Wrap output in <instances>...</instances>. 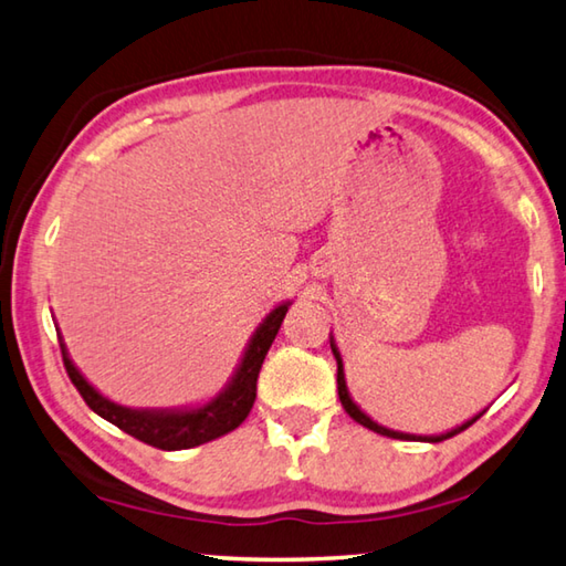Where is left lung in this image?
I'll list each match as a JSON object with an SVG mask.
<instances>
[{
	"label": "left lung",
	"mask_w": 566,
	"mask_h": 566,
	"mask_svg": "<svg viewBox=\"0 0 566 566\" xmlns=\"http://www.w3.org/2000/svg\"><path fill=\"white\" fill-rule=\"evenodd\" d=\"M329 344H332V354H334V359H337V389H339V401H342V407H344V411H347V415H349L354 421H359L361 427L371 429V432L385 434V437H391V439H421V442H444V439L454 437V434H459V432H464L467 427H472L474 421L484 415V411H479L476 417L467 419L464 424H459V427H454V429H449V432H444V434H407V432H395V429L381 427V424H377L375 419L364 415V411L359 409L357 401L352 399L349 389H347V379H344V364H342V354H339V349H337V342H334V337H329Z\"/></svg>",
	"instance_id": "left-lung-1"
}]
</instances>
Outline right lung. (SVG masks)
I'll return each mask as SVG.
<instances>
[{
	"mask_svg": "<svg viewBox=\"0 0 566 566\" xmlns=\"http://www.w3.org/2000/svg\"><path fill=\"white\" fill-rule=\"evenodd\" d=\"M290 304L292 302L276 304L274 310L266 314L260 327L254 329L252 337H249L242 359H239L234 375L229 377L222 391L197 407L132 409L117 405V401H112L109 397H104L102 391L94 389L90 381L84 379L82 371L74 367L60 334L62 359L72 385L80 391L82 399L87 401V407L92 411H97L102 419L112 421L114 427H119L122 432L132 434L134 439H139V442L165 449V452H177V449H189L212 442V439L232 432V429H237L247 419L256 399V377H260L262 361L272 347L276 332L282 327Z\"/></svg>",
	"mask_w": 566,
	"mask_h": 566,
	"instance_id": "1",
	"label": "right lung"
}]
</instances>
